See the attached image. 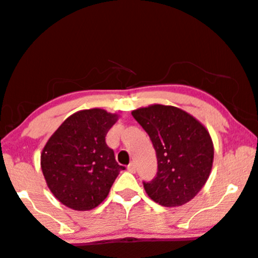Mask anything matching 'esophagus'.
Here are the masks:
<instances>
[{
	"label": "esophagus",
	"instance_id": "esophagus-1",
	"mask_svg": "<svg viewBox=\"0 0 258 258\" xmlns=\"http://www.w3.org/2000/svg\"><path fill=\"white\" fill-rule=\"evenodd\" d=\"M127 170H128L130 172H136V170H137V165H136V162L132 161L131 164L127 166Z\"/></svg>",
	"mask_w": 258,
	"mask_h": 258
}]
</instances>
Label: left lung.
I'll list each match as a JSON object with an SVG mask.
<instances>
[{
  "label": "left lung",
  "mask_w": 258,
  "mask_h": 258,
  "mask_svg": "<svg viewBox=\"0 0 258 258\" xmlns=\"http://www.w3.org/2000/svg\"><path fill=\"white\" fill-rule=\"evenodd\" d=\"M152 141L158 172L143 182L148 197L162 206H180L200 191L214 161L207 130L191 115L170 105H150L132 111Z\"/></svg>",
  "instance_id": "left-lung-1"
}]
</instances>
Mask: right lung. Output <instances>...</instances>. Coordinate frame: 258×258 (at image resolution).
Wrapping results in <instances>:
<instances>
[{"instance_id":"1","label":"right lung","mask_w":258,"mask_h":258,"mask_svg":"<svg viewBox=\"0 0 258 258\" xmlns=\"http://www.w3.org/2000/svg\"><path fill=\"white\" fill-rule=\"evenodd\" d=\"M117 116L103 109L73 114L59 126L41 154L47 185L70 209L87 211L108 197L125 167L116 162L105 136Z\"/></svg>"}]
</instances>
